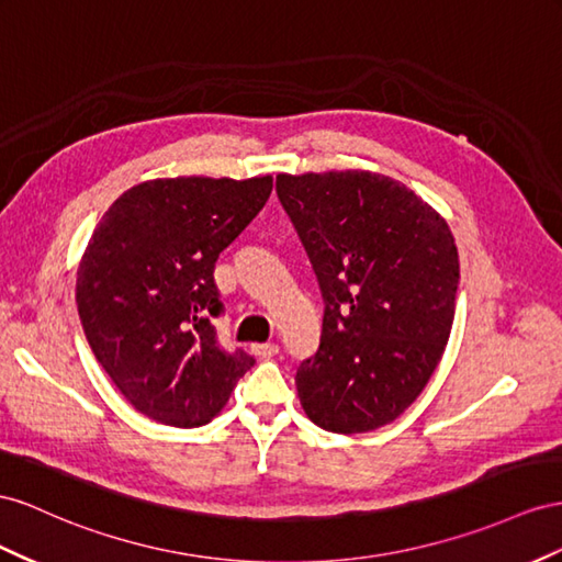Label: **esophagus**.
<instances>
[{
    "mask_svg": "<svg viewBox=\"0 0 562 562\" xmlns=\"http://www.w3.org/2000/svg\"><path fill=\"white\" fill-rule=\"evenodd\" d=\"M252 352L260 359H271L274 355H279V345L277 342H260L252 345Z\"/></svg>",
    "mask_w": 562,
    "mask_h": 562,
    "instance_id": "obj_1",
    "label": "esophagus"
}]
</instances>
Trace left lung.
I'll return each instance as SVG.
<instances>
[{
  "label": "left lung",
  "instance_id": "1",
  "mask_svg": "<svg viewBox=\"0 0 562 562\" xmlns=\"http://www.w3.org/2000/svg\"><path fill=\"white\" fill-rule=\"evenodd\" d=\"M277 195L324 300L322 340L300 363V404L318 428L352 435L397 418L442 359L459 291L447 222L373 172L279 175Z\"/></svg>",
  "mask_w": 562,
  "mask_h": 562
}]
</instances>
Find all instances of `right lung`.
I'll use <instances>...</instances> for the list:
<instances>
[{"label": "right lung", "mask_w": 562, "mask_h": 562, "mask_svg": "<svg viewBox=\"0 0 562 562\" xmlns=\"http://www.w3.org/2000/svg\"><path fill=\"white\" fill-rule=\"evenodd\" d=\"M271 177L156 179L101 217L75 300L89 347L136 412L165 426L215 418L255 357L224 350L215 262L255 220Z\"/></svg>", "instance_id": "right-lung-1"}]
</instances>
